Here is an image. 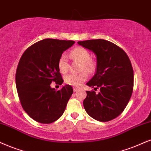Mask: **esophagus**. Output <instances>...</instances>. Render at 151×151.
<instances>
[{
    "mask_svg": "<svg viewBox=\"0 0 151 151\" xmlns=\"http://www.w3.org/2000/svg\"><path fill=\"white\" fill-rule=\"evenodd\" d=\"M73 90H74V92H77V91H78V90H79V88L74 87L73 88Z\"/></svg>",
    "mask_w": 151,
    "mask_h": 151,
    "instance_id": "34e87169",
    "label": "esophagus"
}]
</instances>
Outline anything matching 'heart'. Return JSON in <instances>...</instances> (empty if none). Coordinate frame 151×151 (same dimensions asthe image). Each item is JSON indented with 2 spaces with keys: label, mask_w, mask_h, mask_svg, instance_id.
Listing matches in <instances>:
<instances>
[{
  "label": "heart",
  "mask_w": 151,
  "mask_h": 151,
  "mask_svg": "<svg viewBox=\"0 0 151 151\" xmlns=\"http://www.w3.org/2000/svg\"><path fill=\"white\" fill-rule=\"evenodd\" d=\"M70 56L74 60L81 62L80 71H86L88 73H92L96 68V63L93 59L91 58V53L86 49L82 47H77L70 51ZM58 67L60 73L65 74L69 69V62L68 56L63 53L59 57ZM88 78V74L86 72H82L78 74H69L64 78L65 83L67 84L79 86Z\"/></svg>",
  "instance_id": "heart-1"
}]
</instances>
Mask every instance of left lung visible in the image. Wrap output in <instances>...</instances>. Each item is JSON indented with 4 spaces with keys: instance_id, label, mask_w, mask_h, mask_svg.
Instances as JSON below:
<instances>
[{
    "instance_id": "1",
    "label": "left lung",
    "mask_w": 151,
    "mask_h": 151,
    "mask_svg": "<svg viewBox=\"0 0 151 151\" xmlns=\"http://www.w3.org/2000/svg\"><path fill=\"white\" fill-rule=\"evenodd\" d=\"M78 44L96 55V73L86 85L100 91L98 94L86 91L83 107L97 121H111L123 111L132 94L134 72L130 60L121 47L105 40Z\"/></svg>"
}]
</instances>
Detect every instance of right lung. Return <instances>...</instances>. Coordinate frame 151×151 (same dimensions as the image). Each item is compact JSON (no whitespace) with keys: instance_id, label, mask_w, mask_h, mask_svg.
Masks as SVG:
<instances>
[{"instance_id":"1","label":"right lung","mask_w":151,"mask_h":151,"mask_svg":"<svg viewBox=\"0 0 151 151\" xmlns=\"http://www.w3.org/2000/svg\"><path fill=\"white\" fill-rule=\"evenodd\" d=\"M74 44L72 40L47 38L30 46L21 57L16 72L17 93L24 110L38 123L48 124L58 120L73 93L70 85L56 91L50 84L63 82L58 58Z\"/></svg>"}]
</instances>
